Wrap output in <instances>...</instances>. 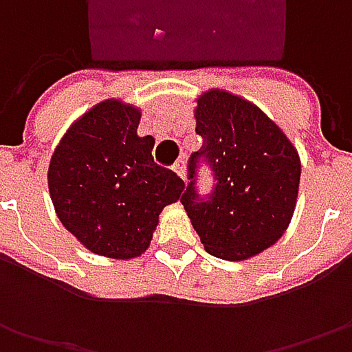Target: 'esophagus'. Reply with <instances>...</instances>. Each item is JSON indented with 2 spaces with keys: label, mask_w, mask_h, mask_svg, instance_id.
<instances>
[{
  "label": "esophagus",
  "mask_w": 352,
  "mask_h": 352,
  "mask_svg": "<svg viewBox=\"0 0 352 352\" xmlns=\"http://www.w3.org/2000/svg\"><path fill=\"white\" fill-rule=\"evenodd\" d=\"M174 172H176L182 180H186V160H184V158H180V160L174 164Z\"/></svg>",
  "instance_id": "obj_1"
}]
</instances>
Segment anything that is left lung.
<instances>
[{
    "label": "left lung",
    "mask_w": 352,
    "mask_h": 352,
    "mask_svg": "<svg viewBox=\"0 0 352 352\" xmlns=\"http://www.w3.org/2000/svg\"><path fill=\"white\" fill-rule=\"evenodd\" d=\"M201 148L188 158L184 210L206 250L245 261L274 245L290 223L300 188V156L288 137L258 107L213 89L197 100ZM208 166L214 184L197 190Z\"/></svg>",
    "instance_id": "obj_1"
}]
</instances>
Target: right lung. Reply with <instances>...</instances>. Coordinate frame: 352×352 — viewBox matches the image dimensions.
I'll return each instance as SVG.
<instances>
[{
    "instance_id": "add662e5",
    "label": "right lung",
    "mask_w": 352,
    "mask_h": 352,
    "mask_svg": "<svg viewBox=\"0 0 352 352\" xmlns=\"http://www.w3.org/2000/svg\"><path fill=\"white\" fill-rule=\"evenodd\" d=\"M141 113L107 100L76 121L48 166V190L62 225L91 252L133 258L146 250L158 215L180 199L184 180L153 158L139 137Z\"/></svg>"
}]
</instances>
